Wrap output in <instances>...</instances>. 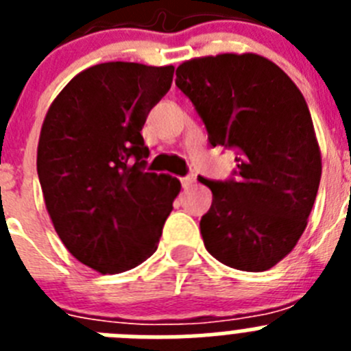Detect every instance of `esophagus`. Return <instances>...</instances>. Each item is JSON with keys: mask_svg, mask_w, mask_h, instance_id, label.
<instances>
[{"mask_svg": "<svg viewBox=\"0 0 351 351\" xmlns=\"http://www.w3.org/2000/svg\"><path fill=\"white\" fill-rule=\"evenodd\" d=\"M193 182H195V176H193V173H188V176L181 178L182 188H190V186L193 184Z\"/></svg>", "mask_w": 351, "mask_h": 351, "instance_id": "esophagus-1", "label": "esophagus"}]
</instances>
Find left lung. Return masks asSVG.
I'll return each instance as SVG.
<instances>
[{
	"mask_svg": "<svg viewBox=\"0 0 351 351\" xmlns=\"http://www.w3.org/2000/svg\"><path fill=\"white\" fill-rule=\"evenodd\" d=\"M176 75L209 144L237 154V170L225 181L198 178L213 191L200 219L204 244L228 267L267 271L300 239L320 186L308 104L278 64L256 54L186 61Z\"/></svg>",
	"mask_w": 351,
	"mask_h": 351,
	"instance_id": "obj_1",
	"label": "left lung"
}]
</instances>
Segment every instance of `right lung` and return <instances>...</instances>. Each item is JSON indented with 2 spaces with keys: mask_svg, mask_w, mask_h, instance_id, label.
I'll list each match as a JSON object with an SVG mask.
<instances>
[{
  "mask_svg": "<svg viewBox=\"0 0 351 351\" xmlns=\"http://www.w3.org/2000/svg\"><path fill=\"white\" fill-rule=\"evenodd\" d=\"M173 66L101 63L64 86L49 108L38 170L54 228L84 265L117 274L153 255L181 182L145 172L141 132Z\"/></svg>",
  "mask_w": 351,
  "mask_h": 351,
  "instance_id": "right-lung-1",
  "label": "right lung"
}]
</instances>
